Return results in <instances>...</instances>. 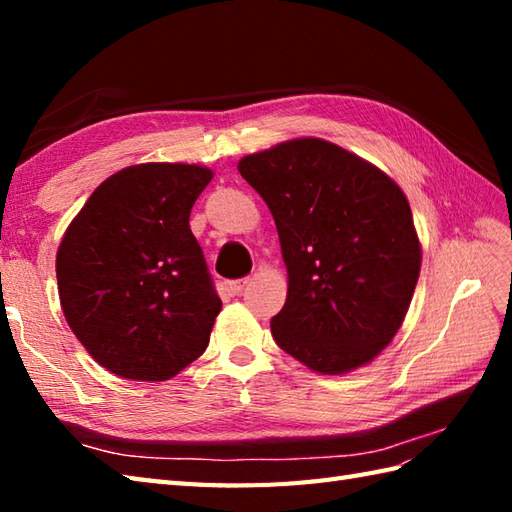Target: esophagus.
Masks as SVG:
<instances>
[{
  "label": "esophagus",
  "mask_w": 512,
  "mask_h": 512,
  "mask_svg": "<svg viewBox=\"0 0 512 512\" xmlns=\"http://www.w3.org/2000/svg\"><path fill=\"white\" fill-rule=\"evenodd\" d=\"M248 284H250V279H248V277H242V279L228 281L226 288H228V292H231V295H239V292H242Z\"/></svg>",
  "instance_id": "esophagus-1"
}]
</instances>
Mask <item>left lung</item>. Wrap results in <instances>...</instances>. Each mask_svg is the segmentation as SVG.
I'll return each instance as SVG.
<instances>
[{
	"instance_id": "obj_1",
	"label": "left lung",
	"mask_w": 512,
	"mask_h": 512,
	"mask_svg": "<svg viewBox=\"0 0 512 512\" xmlns=\"http://www.w3.org/2000/svg\"><path fill=\"white\" fill-rule=\"evenodd\" d=\"M275 217L288 297L270 319L281 350L343 374L385 350L420 275L405 193L383 171L321 138L288 140L237 165Z\"/></svg>"
}]
</instances>
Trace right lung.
I'll list each match as a JSON object with an SVG mask.
<instances>
[{
	"mask_svg": "<svg viewBox=\"0 0 512 512\" xmlns=\"http://www.w3.org/2000/svg\"><path fill=\"white\" fill-rule=\"evenodd\" d=\"M213 173L147 162L107 178L57 253L65 321L94 361L132 380H167L209 345L222 301L189 215Z\"/></svg>",
	"mask_w": 512,
	"mask_h": 512,
	"instance_id": "add662e5",
	"label": "right lung"
}]
</instances>
